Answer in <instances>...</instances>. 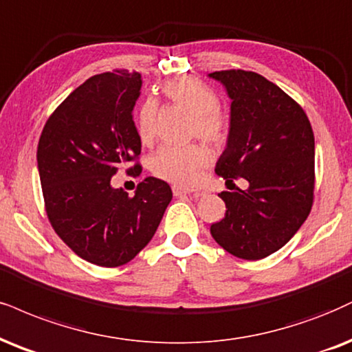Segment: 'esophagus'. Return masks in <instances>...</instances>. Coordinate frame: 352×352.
I'll return each instance as SVG.
<instances>
[{
    "mask_svg": "<svg viewBox=\"0 0 352 352\" xmlns=\"http://www.w3.org/2000/svg\"><path fill=\"white\" fill-rule=\"evenodd\" d=\"M173 194H175L176 197H179V196L199 197V196H201V192H197V190H194V189L184 188V186H173Z\"/></svg>",
    "mask_w": 352,
    "mask_h": 352,
    "instance_id": "34e87169",
    "label": "esophagus"
}]
</instances>
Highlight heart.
<instances>
[{
    "label": "heart",
    "mask_w": 352,
    "mask_h": 352,
    "mask_svg": "<svg viewBox=\"0 0 352 352\" xmlns=\"http://www.w3.org/2000/svg\"><path fill=\"white\" fill-rule=\"evenodd\" d=\"M164 98L183 107L192 116L190 132L196 133L210 145H223L230 133L227 116L219 111V96L215 91L206 86L196 78L183 76L162 85ZM156 114L158 104L153 99H146L137 114L138 135L143 143H151L156 133ZM210 155L204 146H162L151 158V171L162 179L171 183H190L196 173L209 163Z\"/></svg>",
    "instance_id": "obj_1"
}]
</instances>
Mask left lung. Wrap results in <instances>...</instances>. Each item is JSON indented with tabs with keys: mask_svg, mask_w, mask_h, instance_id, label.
I'll list each match as a JSON object with an SVG mask.
<instances>
[{
	"mask_svg": "<svg viewBox=\"0 0 352 352\" xmlns=\"http://www.w3.org/2000/svg\"><path fill=\"white\" fill-rule=\"evenodd\" d=\"M209 76L232 99L227 146L215 173L227 183L248 181V189L219 194L227 212L210 233L230 254L263 259L296 235L311 210L314 130L302 107L258 73L223 70Z\"/></svg>",
	"mask_w": 352,
	"mask_h": 352,
	"instance_id": "obj_1",
	"label": "left lung"
}]
</instances>
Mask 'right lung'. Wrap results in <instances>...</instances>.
I'll return each mask as SVG.
<instances>
[{
  "mask_svg": "<svg viewBox=\"0 0 352 352\" xmlns=\"http://www.w3.org/2000/svg\"><path fill=\"white\" fill-rule=\"evenodd\" d=\"M140 73L114 70L91 76L54 111L37 146L45 210L52 227L80 258L104 267L129 263L148 245L173 192L145 177L135 196L112 188L127 168L138 176L140 135L133 106Z\"/></svg>",
  "mask_w": 352,
  "mask_h": 352,
  "instance_id": "right-lung-1",
  "label": "right lung"
}]
</instances>
